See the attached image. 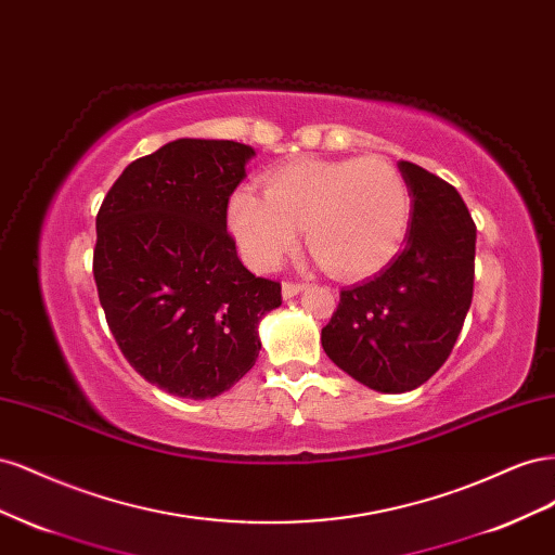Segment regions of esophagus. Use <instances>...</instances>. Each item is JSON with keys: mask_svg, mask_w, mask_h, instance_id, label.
Returning <instances> with one entry per match:
<instances>
[{"mask_svg": "<svg viewBox=\"0 0 555 555\" xmlns=\"http://www.w3.org/2000/svg\"><path fill=\"white\" fill-rule=\"evenodd\" d=\"M304 289H306L304 282H284V284H282V296H284V298H294V296H298Z\"/></svg>", "mask_w": 555, "mask_h": 555, "instance_id": "obj_1", "label": "esophagus"}]
</instances>
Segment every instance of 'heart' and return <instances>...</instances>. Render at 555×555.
<instances>
[{"label": "heart", "instance_id": "1", "mask_svg": "<svg viewBox=\"0 0 555 555\" xmlns=\"http://www.w3.org/2000/svg\"><path fill=\"white\" fill-rule=\"evenodd\" d=\"M410 217L408 182L382 157L296 159L263 178V196L238 188L227 206L231 236L251 268L273 271L306 229L317 261L340 278L382 271L405 243Z\"/></svg>", "mask_w": 555, "mask_h": 555}]
</instances>
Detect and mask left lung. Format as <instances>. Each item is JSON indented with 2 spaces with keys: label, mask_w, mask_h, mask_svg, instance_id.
Listing matches in <instances>:
<instances>
[{
  "label": "left lung",
  "mask_w": 555,
  "mask_h": 555,
  "mask_svg": "<svg viewBox=\"0 0 555 555\" xmlns=\"http://www.w3.org/2000/svg\"><path fill=\"white\" fill-rule=\"evenodd\" d=\"M412 196L400 255L340 292L322 328L326 357L367 389L405 393L449 359L473 304L477 227L461 194L412 162H398Z\"/></svg>",
  "instance_id": "1"
}]
</instances>
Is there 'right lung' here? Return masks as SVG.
<instances>
[{"label": "right lung", "instance_id": "right-lung-1", "mask_svg": "<svg viewBox=\"0 0 555 555\" xmlns=\"http://www.w3.org/2000/svg\"><path fill=\"white\" fill-rule=\"evenodd\" d=\"M255 147L178 139L131 162L96 215L94 282L115 343L150 384L180 398L229 391L255 365L280 282L251 275L227 206Z\"/></svg>", "mask_w": 555, "mask_h": 555}]
</instances>
